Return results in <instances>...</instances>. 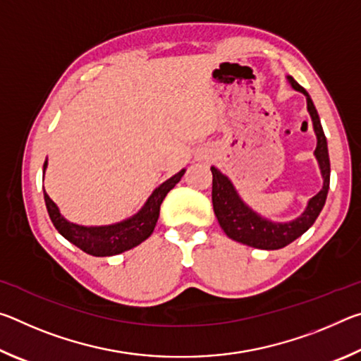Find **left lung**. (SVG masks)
I'll return each instance as SVG.
<instances>
[{"label": "left lung", "mask_w": 361, "mask_h": 361, "mask_svg": "<svg viewBox=\"0 0 361 361\" xmlns=\"http://www.w3.org/2000/svg\"><path fill=\"white\" fill-rule=\"evenodd\" d=\"M288 79L293 87L299 90V92H302L305 95V99H307V109L310 113V118H312L314 130L317 133L315 157L320 164L323 176L322 191L309 200L307 209H305L302 215L290 223H272L269 221V219L261 218L242 202L228 176H224L215 167L210 169L213 175L212 202L219 226H221L229 239L253 248L279 250L286 247L291 242H295L298 237H301L304 232L315 223V219L319 218L323 205H325L329 189L328 145L325 133H323L322 129L319 113H317L312 99H310L309 94L305 92L302 85H299L291 76H288Z\"/></svg>", "instance_id": "left-lung-1"}]
</instances>
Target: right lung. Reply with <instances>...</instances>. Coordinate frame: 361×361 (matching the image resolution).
I'll use <instances>...</instances> for the list:
<instances>
[{"label": "right lung", "mask_w": 361, "mask_h": 361, "mask_svg": "<svg viewBox=\"0 0 361 361\" xmlns=\"http://www.w3.org/2000/svg\"><path fill=\"white\" fill-rule=\"evenodd\" d=\"M47 162H44V169ZM186 170H181L166 183H162L154 192L151 194L148 202L140 210L135 216L113 226H100V228H85V226H78L60 215L57 205L52 202L44 191V200L56 229L62 234L66 240L71 242L73 245L81 248L82 252L92 256H113L119 255L126 250L137 247L143 240L148 239L154 231V226L159 218V210H161L162 200L166 199L167 192L173 189L176 183L181 180Z\"/></svg>", "instance_id": "right-lung-1"}]
</instances>
